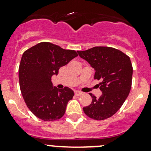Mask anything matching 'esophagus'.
<instances>
[{
  "instance_id": "1",
  "label": "esophagus",
  "mask_w": 151,
  "mask_h": 151,
  "mask_svg": "<svg viewBox=\"0 0 151 151\" xmlns=\"http://www.w3.org/2000/svg\"><path fill=\"white\" fill-rule=\"evenodd\" d=\"M74 94H75L76 96H80L82 94V93L80 91H75L74 92Z\"/></svg>"
}]
</instances>
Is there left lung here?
Returning <instances> with one entry per match:
<instances>
[{
  "label": "left lung",
  "instance_id": "8db88e82",
  "mask_svg": "<svg viewBox=\"0 0 151 151\" xmlns=\"http://www.w3.org/2000/svg\"><path fill=\"white\" fill-rule=\"evenodd\" d=\"M96 70L95 80L103 94L96 98L92 93V103L83 108L85 114L95 120H104L114 115L124 103L132 88V65L129 57L111 47H94L77 51Z\"/></svg>",
  "mask_w": 151,
  "mask_h": 151
}]
</instances>
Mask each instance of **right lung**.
<instances>
[{
    "mask_svg": "<svg viewBox=\"0 0 151 151\" xmlns=\"http://www.w3.org/2000/svg\"><path fill=\"white\" fill-rule=\"evenodd\" d=\"M78 54L48 42H42L24 52L19 67L22 96L28 109L43 121H55L64 115L74 92L65 87L53 88L51 77Z\"/></svg>",
    "mask_w": 151,
    "mask_h": 151,
    "instance_id": "1",
    "label": "right lung"
}]
</instances>
